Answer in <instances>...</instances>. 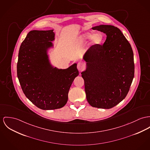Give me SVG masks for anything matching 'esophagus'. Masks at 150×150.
Listing matches in <instances>:
<instances>
[{
    "label": "esophagus",
    "mask_w": 150,
    "mask_h": 150,
    "mask_svg": "<svg viewBox=\"0 0 150 150\" xmlns=\"http://www.w3.org/2000/svg\"><path fill=\"white\" fill-rule=\"evenodd\" d=\"M77 68H78V70L82 71V70L84 69H85V66H84V64H83V63L79 62V63H78V65H77Z\"/></svg>",
    "instance_id": "esophagus-1"
}]
</instances>
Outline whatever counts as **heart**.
Here are the masks:
<instances>
[{
  "label": "heart",
  "instance_id": "b5f03b06",
  "mask_svg": "<svg viewBox=\"0 0 150 150\" xmlns=\"http://www.w3.org/2000/svg\"><path fill=\"white\" fill-rule=\"evenodd\" d=\"M91 38V42L94 45H99L103 41L104 38L103 35L101 33H96L92 35V33H87L82 35L80 38L81 42H84L85 40Z\"/></svg>",
  "mask_w": 150,
  "mask_h": 150
}]
</instances>
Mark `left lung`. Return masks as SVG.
Returning a JSON list of instances; mask_svg holds the SVG:
<instances>
[{
	"mask_svg": "<svg viewBox=\"0 0 150 150\" xmlns=\"http://www.w3.org/2000/svg\"><path fill=\"white\" fill-rule=\"evenodd\" d=\"M92 30L103 32L107 38L103 45H95L83 59L86 70L82 72L87 102L92 107L109 109L127 96L134 77L132 49L117 27L100 25Z\"/></svg>",
	"mask_w": 150,
	"mask_h": 150,
	"instance_id": "1",
	"label": "left lung"
}]
</instances>
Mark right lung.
Wrapping results in <instances>:
<instances>
[{
    "instance_id": "1",
    "label": "right lung",
    "mask_w": 150,
    "mask_h": 150,
    "mask_svg": "<svg viewBox=\"0 0 150 150\" xmlns=\"http://www.w3.org/2000/svg\"><path fill=\"white\" fill-rule=\"evenodd\" d=\"M53 30L30 31L18 55L17 75L25 96L37 107L51 110L63 107L68 100L69 88L78 76L76 63L67 69L53 68L47 50L52 46Z\"/></svg>"
}]
</instances>
